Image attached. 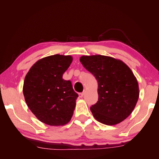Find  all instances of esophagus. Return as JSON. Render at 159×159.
Segmentation results:
<instances>
[{
    "label": "esophagus",
    "mask_w": 159,
    "mask_h": 159,
    "mask_svg": "<svg viewBox=\"0 0 159 159\" xmlns=\"http://www.w3.org/2000/svg\"><path fill=\"white\" fill-rule=\"evenodd\" d=\"M84 95V92H82V93H79V96H80V98H83Z\"/></svg>",
    "instance_id": "34e87169"
}]
</instances>
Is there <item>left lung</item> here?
I'll return each instance as SVG.
<instances>
[{
    "label": "left lung",
    "mask_w": 159,
    "mask_h": 159,
    "mask_svg": "<svg viewBox=\"0 0 159 159\" xmlns=\"http://www.w3.org/2000/svg\"><path fill=\"white\" fill-rule=\"evenodd\" d=\"M80 61L98 83V101L90 107L93 117L107 125L123 121L132 113L139 95L131 69L121 60L102 55L83 56Z\"/></svg>",
    "instance_id": "obj_1"
}]
</instances>
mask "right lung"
<instances>
[{
	"label": "right lung",
	"mask_w": 159,
	"mask_h": 159,
	"mask_svg": "<svg viewBox=\"0 0 159 159\" xmlns=\"http://www.w3.org/2000/svg\"><path fill=\"white\" fill-rule=\"evenodd\" d=\"M71 61L70 56H48L36 61L25 77L23 93L26 103L42 123L64 125L73 115L78 95L71 81L62 78Z\"/></svg>",
	"instance_id": "1"
}]
</instances>
